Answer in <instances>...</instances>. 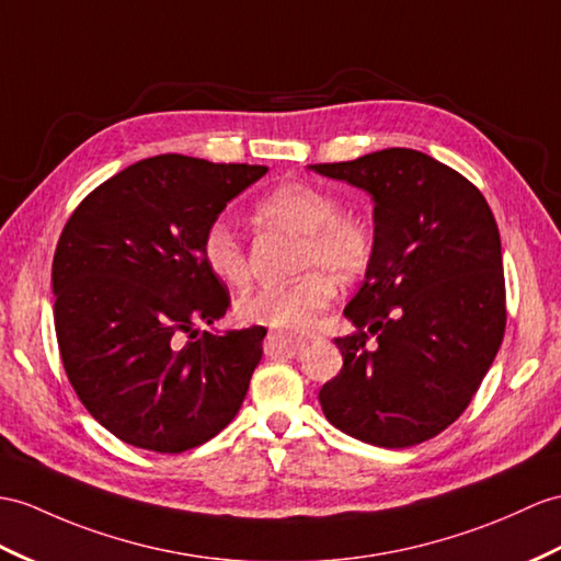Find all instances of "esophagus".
<instances>
[{
  "label": "esophagus",
  "instance_id": "esophagus-1",
  "mask_svg": "<svg viewBox=\"0 0 561 561\" xmlns=\"http://www.w3.org/2000/svg\"><path fill=\"white\" fill-rule=\"evenodd\" d=\"M276 337V335H273ZM278 337H285L288 340V343H293V345H307V343H311L313 337H317V333H285V335H278Z\"/></svg>",
  "mask_w": 561,
  "mask_h": 561
}]
</instances>
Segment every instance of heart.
<instances>
[{
	"label": "heart",
	"mask_w": 561,
	"mask_h": 561,
	"mask_svg": "<svg viewBox=\"0 0 561 561\" xmlns=\"http://www.w3.org/2000/svg\"><path fill=\"white\" fill-rule=\"evenodd\" d=\"M340 211L343 207L333 193L309 183H285L256 204V214L264 221L283 224L305 236L299 271L309 273L293 283L262 285L244 293L236 302L240 321L268 328H305L335 299L333 278L359 276L371 259V233L359 218ZM202 259L230 288H240L250 276L240 233L224 218L204 233Z\"/></svg>",
	"instance_id": "heart-1"
}]
</instances>
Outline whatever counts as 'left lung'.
Wrapping results in <instances>:
<instances>
[{"label": "left lung", "instance_id": "left-lung-1", "mask_svg": "<svg viewBox=\"0 0 561 561\" xmlns=\"http://www.w3.org/2000/svg\"><path fill=\"white\" fill-rule=\"evenodd\" d=\"M313 173L374 199V248L337 337L343 368L319 390L335 428L376 447H412L455 423L502 345V244L467 178L407 147ZM379 345L365 347L367 333Z\"/></svg>", "mask_w": 561, "mask_h": 561}]
</instances>
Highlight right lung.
Returning <instances> with one entry per match:
<instances>
[{
	"label": "right lung",
	"instance_id": "1",
	"mask_svg": "<svg viewBox=\"0 0 561 561\" xmlns=\"http://www.w3.org/2000/svg\"><path fill=\"white\" fill-rule=\"evenodd\" d=\"M266 171L142 159L92 190L64 226L51 264L61 362L80 402L118 440L185 453L238 414L266 328L199 331L230 305L202 238Z\"/></svg>",
	"mask_w": 561,
	"mask_h": 561
}]
</instances>
